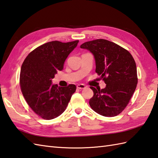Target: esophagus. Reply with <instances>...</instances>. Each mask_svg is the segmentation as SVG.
<instances>
[{"label": "esophagus", "mask_w": 158, "mask_h": 158, "mask_svg": "<svg viewBox=\"0 0 158 158\" xmlns=\"http://www.w3.org/2000/svg\"><path fill=\"white\" fill-rule=\"evenodd\" d=\"M86 88V86L85 85H82V84H80V85H77V89H85Z\"/></svg>", "instance_id": "34e87169"}]
</instances>
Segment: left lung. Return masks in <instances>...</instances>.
<instances>
[{
    "instance_id": "obj_1",
    "label": "left lung",
    "mask_w": 158,
    "mask_h": 158,
    "mask_svg": "<svg viewBox=\"0 0 158 158\" xmlns=\"http://www.w3.org/2000/svg\"><path fill=\"white\" fill-rule=\"evenodd\" d=\"M80 48L93 55L95 72L106 84L102 89L90 87L94 93L90 107L103 116H115L127 107L137 85L134 59L127 50L105 39L86 42Z\"/></svg>"
}]
</instances>
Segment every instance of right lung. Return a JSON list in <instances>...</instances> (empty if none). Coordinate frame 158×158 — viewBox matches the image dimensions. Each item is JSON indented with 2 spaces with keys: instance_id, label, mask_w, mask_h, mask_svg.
<instances>
[{
  "instance_id": "1",
  "label": "right lung",
  "mask_w": 158,
  "mask_h": 158,
  "mask_svg": "<svg viewBox=\"0 0 158 158\" xmlns=\"http://www.w3.org/2000/svg\"><path fill=\"white\" fill-rule=\"evenodd\" d=\"M51 41L35 48L23 62L20 72L21 90L26 102L35 113L44 120L60 115L67 107L76 86L52 85L57 71L64 69L67 59L78 43Z\"/></svg>"
}]
</instances>
